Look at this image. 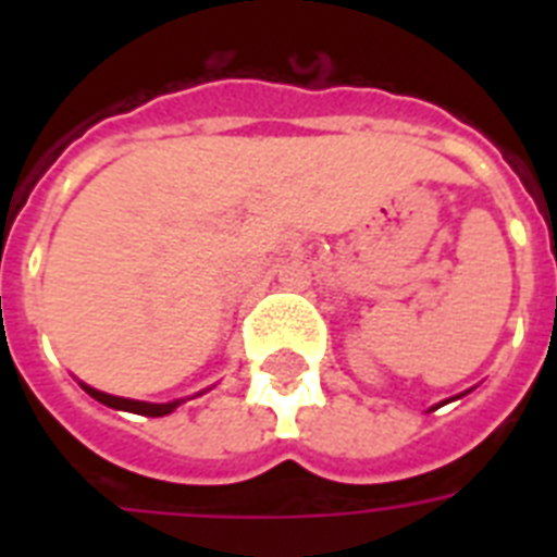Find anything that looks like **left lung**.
I'll return each instance as SVG.
<instances>
[{
    "label": "left lung",
    "instance_id": "1",
    "mask_svg": "<svg viewBox=\"0 0 557 557\" xmlns=\"http://www.w3.org/2000/svg\"><path fill=\"white\" fill-rule=\"evenodd\" d=\"M436 407H440V405H436ZM436 407H433V410H436Z\"/></svg>",
    "mask_w": 557,
    "mask_h": 557
}]
</instances>
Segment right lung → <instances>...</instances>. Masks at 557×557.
Segmentation results:
<instances>
[{
    "label": "right lung",
    "instance_id": "1",
    "mask_svg": "<svg viewBox=\"0 0 557 557\" xmlns=\"http://www.w3.org/2000/svg\"><path fill=\"white\" fill-rule=\"evenodd\" d=\"M81 387L89 393L95 401H100V405L112 407V410H126V413H138V416H168L173 413L178 405H185V398H176V401H164V405H156V401H138V398H124V396H109V393H103V389H95L89 387V384H83Z\"/></svg>",
    "mask_w": 557,
    "mask_h": 557
}]
</instances>
